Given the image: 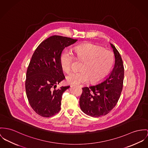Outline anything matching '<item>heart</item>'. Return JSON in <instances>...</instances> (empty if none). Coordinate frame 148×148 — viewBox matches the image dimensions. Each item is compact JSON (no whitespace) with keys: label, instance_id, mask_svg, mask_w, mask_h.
I'll return each instance as SVG.
<instances>
[{"label":"heart","instance_id":"obj_1","mask_svg":"<svg viewBox=\"0 0 148 148\" xmlns=\"http://www.w3.org/2000/svg\"><path fill=\"white\" fill-rule=\"evenodd\" d=\"M74 49L76 58L83 62L81 71L73 72L67 77L69 83H84L90 80L92 83H97L109 74L114 62V55L112 51L91 43L76 46ZM74 60L75 56L71 52L64 51L60 57L62 70L70 72Z\"/></svg>","mask_w":148,"mask_h":148}]
</instances>
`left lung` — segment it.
Returning a JSON list of instances; mask_svg holds the SVG:
<instances>
[{
    "mask_svg": "<svg viewBox=\"0 0 148 148\" xmlns=\"http://www.w3.org/2000/svg\"><path fill=\"white\" fill-rule=\"evenodd\" d=\"M115 56L114 67L110 75L100 84L82 88L80 107L85 114L99 117L108 114L116 105L123 86L124 66L118 51L111 44Z\"/></svg>",
    "mask_w": 148,
    "mask_h": 148,
    "instance_id": "obj_1",
    "label": "left lung"
}]
</instances>
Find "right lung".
<instances>
[{"label":"right lung","instance_id":"1","mask_svg":"<svg viewBox=\"0 0 148 148\" xmlns=\"http://www.w3.org/2000/svg\"><path fill=\"white\" fill-rule=\"evenodd\" d=\"M77 39L60 35L51 36L34 51L26 71L25 90L29 102L36 114L50 117L61 109L63 93L70 86L56 89L65 77L60 64L63 49Z\"/></svg>","mask_w":148,"mask_h":148}]
</instances>
